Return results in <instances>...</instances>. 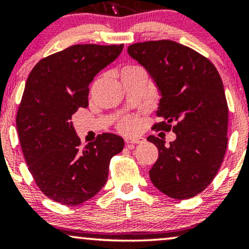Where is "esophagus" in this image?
Listing matches in <instances>:
<instances>
[{
  "label": "esophagus",
  "instance_id": "esophagus-1",
  "mask_svg": "<svg viewBox=\"0 0 249 249\" xmlns=\"http://www.w3.org/2000/svg\"><path fill=\"white\" fill-rule=\"evenodd\" d=\"M145 142V138L142 136L127 137V138H125V142H126V144H142V142Z\"/></svg>",
  "mask_w": 249,
  "mask_h": 249
}]
</instances>
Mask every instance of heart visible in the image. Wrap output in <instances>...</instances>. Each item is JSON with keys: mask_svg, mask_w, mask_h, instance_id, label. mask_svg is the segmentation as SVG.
<instances>
[{"mask_svg": "<svg viewBox=\"0 0 249 249\" xmlns=\"http://www.w3.org/2000/svg\"><path fill=\"white\" fill-rule=\"evenodd\" d=\"M138 65H134V64H127L125 65V67H123L122 69V73H125V72H128V71H132V70H136L138 69ZM139 124V118L137 116H130V117H125V118H123L121 122H119L118 126L121 130L123 131H131V130H134V128L137 127V125Z\"/></svg>", "mask_w": 249, "mask_h": 249, "instance_id": "1", "label": "heart"}]
</instances>
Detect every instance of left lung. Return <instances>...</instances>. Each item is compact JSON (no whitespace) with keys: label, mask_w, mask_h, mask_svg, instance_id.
Masks as SVG:
<instances>
[{"label":"left lung","mask_w":249,"mask_h":249,"mask_svg":"<svg viewBox=\"0 0 249 249\" xmlns=\"http://www.w3.org/2000/svg\"><path fill=\"white\" fill-rule=\"evenodd\" d=\"M127 53L161 93L157 111L161 122L152 128L177 134L170 145L147 137L159 151L151 181L170 198L196 196L212 182L227 148L228 107L221 77L210 59L170 39L134 43Z\"/></svg>","instance_id":"8db88e82"}]
</instances>
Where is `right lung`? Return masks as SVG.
Wrapping results in <instances>:
<instances>
[{
  "mask_svg": "<svg viewBox=\"0 0 249 249\" xmlns=\"http://www.w3.org/2000/svg\"><path fill=\"white\" fill-rule=\"evenodd\" d=\"M124 44H76L44 57L25 83L16 116L28 170L48 198L73 206L95 196L107 182L108 165L124 141L97 136L82 147L71 116L89 105V85L112 63Z\"/></svg>",
  "mask_w": 249,
  "mask_h": 249,
  "instance_id": "obj_1",
  "label": "right lung"
}]
</instances>
